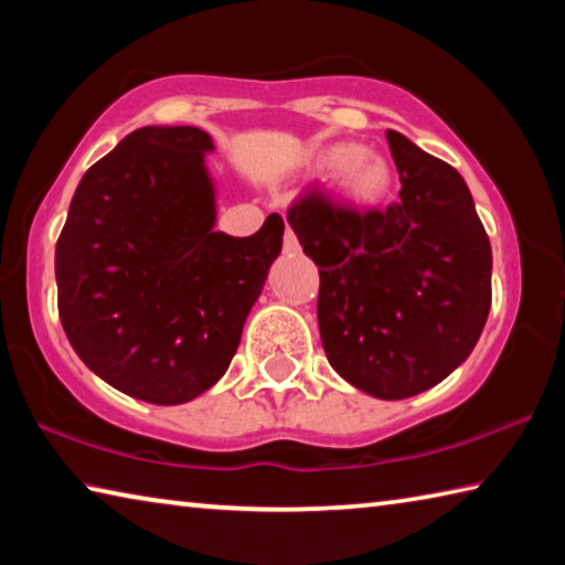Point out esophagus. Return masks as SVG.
<instances>
[{
  "label": "esophagus",
  "mask_w": 565,
  "mask_h": 565,
  "mask_svg": "<svg viewBox=\"0 0 565 565\" xmlns=\"http://www.w3.org/2000/svg\"><path fill=\"white\" fill-rule=\"evenodd\" d=\"M299 238H296V234L291 232V226H286V236H284V252L286 254H296L299 252Z\"/></svg>",
  "instance_id": "esophagus-1"
}]
</instances>
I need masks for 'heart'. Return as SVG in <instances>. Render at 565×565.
<instances>
[{
    "mask_svg": "<svg viewBox=\"0 0 565 565\" xmlns=\"http://www.w3.org/2000/svg\"><path fill=\"white\" fill-rule=\"evenodd\" d=\"M327 169L337 171L339 186L359 202H374L391 186L388 161L359 145H339L327 154Z\"/></svg>",
    "mask_w": 565,
    "mask_h": 565,
    "instance_id": "heart-1",
    "label": "heart"
}]
</instances>
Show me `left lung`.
<instances>
[{"mask_svg": "<svg viewBox=\"0 0 565 565\" xmlns=\"http://www.w3.org/2000/svg\"><path fill=\"white\" fill-rule=\"evenodd\" d=\"M401 191L386 209L309 189L289 224L319 266V331L341 379L386 401L436 386L473 351L491 309V242L463 177L386 131Z\"/></svg>", "mask_w": 565, "mask_h": 565, "instance_id": "8db88e82", "label": "left lung"}]
</instances>
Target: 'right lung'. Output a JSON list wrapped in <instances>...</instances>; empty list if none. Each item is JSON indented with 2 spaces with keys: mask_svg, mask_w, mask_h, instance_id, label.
<instances>
[{
  "mask_svg": "<svg viewBox=\"0 0 565 565\" xmlns=\"http://www.w3.org/2000/svg\"><path fill=\"white\" fill-rule=\"evenodd\" d=\"M196 127H141L87 169L56 242L66 339L121 394L177 406L212 388L281 252L284 218L244 238L214 232Z\"/></svg>",
  "mask_w": 565,
  "mask_h": 565,
  "instance_id": "right-lung-1",
  "label": "right lung"
}]
</instances>
